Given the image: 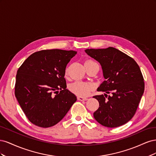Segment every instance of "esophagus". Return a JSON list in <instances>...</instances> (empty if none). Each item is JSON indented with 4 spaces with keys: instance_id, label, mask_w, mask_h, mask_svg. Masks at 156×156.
Returning a JSON list of instances; mask_svg holds the SVG:
<instances>
[{
    "instance_id": "34e87169",
    "label": "esophagus",
    "mask_w": 156,
    "mask_h": 156,
    "mask_svg": "<svg viewBox=\"0 0 156 156\" xmlns=\"http://www.w3.org/2000/svg\"><path fill=\"white\" fill-rule=\"evenodd\" d=\"M77 100L79 101H85L87 100V98L82 97V96H77Z\"/></svg>"
}]
</instances>
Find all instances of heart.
I'll use <instances>...</instances> for the list:
<instances>
[{"label": "heart", "mask_w": 156, "mask_h": 156, "mask_svg": "<svg viewBox=\"0 0 156 156\" xmlns=\"http://www.w3.org/2000/svg\"><path fill=\"white\" fill-rule=\"evenodd\" d=\"M86 62H95L94 61L89 60L86 61ZM65 74H68V69H66ZM70 91L76 94L78 96L85 97L89 95L92 90V86L90 84L81 82V81H75L69 87Z\"/></svg>", "instance_id": "obj_1"}]
</instances>
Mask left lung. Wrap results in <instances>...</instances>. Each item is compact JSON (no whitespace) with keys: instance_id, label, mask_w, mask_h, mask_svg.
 I'll list each match as a JSON object with an SVG mask.
<instances>
[{"instance_id":"1","label":"left lung","mask_w":156,"mask_h":156,"mask_svg":"<svg viewBox=\"0 0 156 156\" xmlns=\"http://www.w3.org/2000/svg\"><path fill=\"white\" fill-rule=\"evenodd\" d=\"M85 52L102 67L105 80L97 90L112 94L93 96L100 104L94 112V119L111 128L126 124L135 115L144 93V78L139 65L129 56L112 47L88 49Z\"/></svg>"}]
</instances>
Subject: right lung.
<instances>
[{
    "mask_svg": "<svg viewBox=\"0 0 156 156\" xmlns=\"http://www.w3.org/2000/svg\"><path fill=\"white\" fill-rule=\"evenodd\" d=\"M76 54L74 51L41 50L30 55L19 68L15 96L33 124L44 128L56 125L76 101L64 79L66 67Z\"/></svg>",
    "mask_w": 156,
    "mask_h": 156,
    "instance_id": "1",
    "label": "right lung"
}]
</instances>
